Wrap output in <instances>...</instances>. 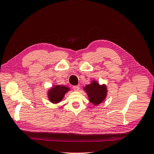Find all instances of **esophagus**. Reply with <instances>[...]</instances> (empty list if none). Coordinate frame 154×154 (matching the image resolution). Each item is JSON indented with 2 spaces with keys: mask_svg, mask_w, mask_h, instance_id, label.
I'll use <instances>...</instances> for the list:
<instances>
[{
  "mask_svg": "<svg viewBox=\"0 0 154 154\" xmlns=\"http://www.w3.org/2000/svg\"><path fill=\"white\" fill-rule=\"evenodd\" d=\"M72 89H73L75 91H79V87L78 86V85H74V86H72Z\"/></svg>",
  "mask_w": 154,
  "mask_h": 154,
  "instance_id": "34e87169",
  "label": "esophagus"
}]
</instances>
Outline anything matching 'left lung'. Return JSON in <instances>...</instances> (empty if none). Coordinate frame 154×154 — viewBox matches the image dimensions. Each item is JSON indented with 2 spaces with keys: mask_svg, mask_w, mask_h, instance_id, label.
I'll return each instance as SVG.
<instances>
[{
  "mask_svg": "<svg viewBox=\"0 0 154 154\" xmlns=\"http://www.w3.org/2000/svg\"><path fill=\"white\" fill-rule=\"evenodd\" d=\"M83 90L87 93L90 102L95 106L102 103L107 94V88L105 84L100 85L96 80L92 81L91 83L85 85Z\"/></svg>",
  "mask_w": 154,
  "mask_h": 154,
  "instance_id": "obj_1",
  "label": "left lung"
}]
</instances>
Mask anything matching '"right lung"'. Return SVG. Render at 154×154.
I'll use <instances>...</instances> for the list:
<instances>
[{
    "instance_id": "right-lung-1",
    "label": "right lung",
    "mask_w": 154,
    "mask_h": 154,
    "mask_svg": "<svg viewBox=\"0 0 154 154\" xmlns=\"http://www.w3.org/2000/svg\"><path fill=\"white\" fill-rule=\"evenodd\" d=\"M70 90V88L65 85H56L48 90V97L51 103L57 104L61 102L64 95Z\"/></svg>"
}]
</instances>
